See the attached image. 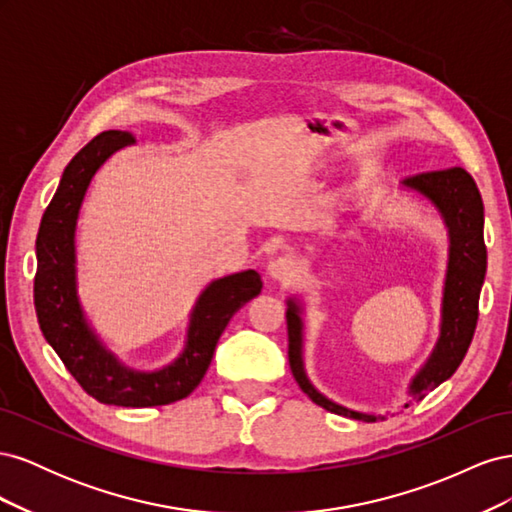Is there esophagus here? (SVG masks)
<instances>
[{"label": "esophagus", "instance_id": "1", "mask_svg": "<svg viewBox=\"0 0 512 512\" xmlns=\"http://www.w3.org/2000/svg\"><path fill=\"white\" fill-rule=\"evenodd\" d=\"M269 275L277 282H288L290 277L297 273V262L290 256H277L269 262Z\"/></svg>", "mask_w": 512, "mask_h": 512}]
</instances>
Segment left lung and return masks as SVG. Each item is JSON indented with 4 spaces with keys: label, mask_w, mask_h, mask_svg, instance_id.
<instances>
[{
    "label": "left lung",
    "mask_w": 512,
    "mask_h": 512,
    "mask_svg": "<svg viewBox=\"0 0 512 512\" xmlns=\"http://www.w3.org/2000/svg\"><path fill=\"white\" fill-rule=\"evenodd\" d=\"M404 185L412 190L425 194L433 205L442 213L451 235V254H448V273L444 286V303H442V329L438 346L429 356L425 367L418 371V376L410 384V393L416 401H421L427 393H431L444 380L451 378L457 367L466 356L478 322V297L480 286L485 280L487 271V247L483 239L485 209L483 198L476 188V181L466 168L453 166L444 170H429V173H418L406 177ZM288 324V361L294 380L299 382L301 391L314 404L322 406L333 414H342L354 421L374 423L376 414L354 412L344 406L333 404L331 399L320 395L312 384H309L303 359H301V318L299 307L294 301L288 303L286 312Z\"/></svg>",
    "instance_id": "8db88e82"
}]
</instances>
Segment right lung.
<instances>
[{
  "label": "right lung",
  "mask_w": 512,
  "mask_h": 512,
  "mask_svg": "<svg viewBox=\"0 0 512 512\" xmlns=\"http://www.w3.org/2000/svg\"><path fill=\"white\" fill-rule=\"evenodd\" d=\"M130 143V132H102L66 166L38 230L34 305L46 342L87 395L108 406L151 408L173 404L196 389L207 374L228 320L243 303L256 297L262 282L252 269L211 282L196 301L183 354L173 365L153 374L126 369L102 348L76 299L74 228L91 177L113 151Z\"/></svg>",
  "instance_id": "add662e5"
}]
</instances>
